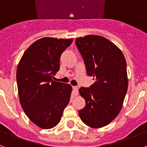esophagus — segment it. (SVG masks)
Returning a JSON list of instances; mask_svg holds the SVG:
<instances>
[{
  "instance_id": "1",
  "label": "esophagus",
  "mask_w": 147,
  "mask_h": 147,
  "mask_svg": "<svg viewBox=\"0 0 147 147\" xmlns=\"http://www.w3.org/2000/svg\"><path fill=\"white\" fill-rule=\"evenodd\" d=\"M72 89H73V92L75 93V95H77L78 93V87H76V86H73Z\"/></svg>"
}]
</instances>
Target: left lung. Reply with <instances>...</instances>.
Returning a JSON list of instances; mask_svg holds the SVG:
<instances>
[{
  "label": "left lung",
  "instance_id": "1",
  "mask_svg": "<svg viewBox=\"0 0 147 147\" xmlns=\"http://www.w3.org/2000/svg\"><path fill=\"white\" fill-rule=\"evenodd\" d=\"M76 45L87 76L95 80L90 87L79 89L86 105L78 113L87 125L102 128L117 117L123 106L128 89L125 57L113 42L100 36L77 38Z\"/></svg>",
  "mask_w": 147,
  "mask_h": 147
}]
</instances>
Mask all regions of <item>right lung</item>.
Masks as SVG:
<instances>
[{"label":"right lung","instance_id":"add662e5","mask_svg":"<svg viewBox=\"0 0 147 147\" xmlns=\"http://www.w3.org/2000/svg\"><path fill=\"white\" fill-rule=\"evenodd\" d=\"M72 39L44 37L25 51L18 63L16 81L20 103L30 120L42 129L60 121L69 104L71 86L52 79L60 69V58Z\"/></svg>","mask_w":147,"mask_h":147}]
</instances>
